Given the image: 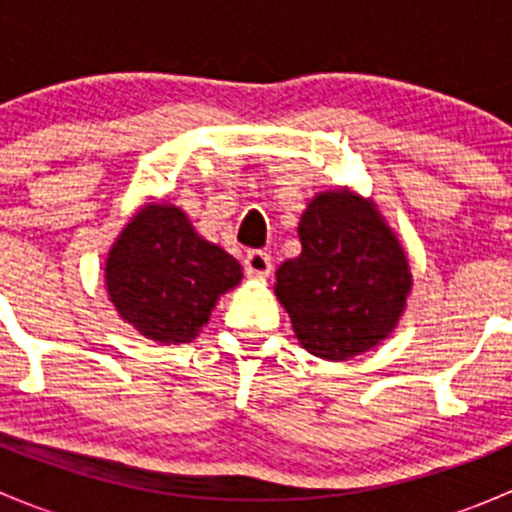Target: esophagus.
<instances>
[{
	"label": "esophagus",
	"instance_id": "34e87169",
	"mask_svg": "<svg viewBox=\"0 0 512 512\" xmlns=\"http://www.w3.org/2000/svg\"><path fill=\"white\" fill-rule=\"evenodd\" d=\"M245 272L250 277H267L272 272V257L262 250H252L245 255Z\"/></svg>",
	"mask_w": 512,
	"mask_h": 512
}]
</instances>
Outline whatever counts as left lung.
Returning <instances> with one entry per match:
<instances>
[{
    "mask_svg": "<svg viewBox=\"0 0 512 512\" xmlns=\"http://www.w3.org/2000/svg\"><path fill=\"white\" fill-rule=\"evenodd\" d=\"M302 255L277 270V299L302 347L339 361L376 347L404 312L411 272L369 200L322 193L299 220Z\"/></svg>",
    "mask_w": 512,
    "mask_h": 512,
    "instance_id": "obj_1",
    "label": "left lung"
}]
</instances>
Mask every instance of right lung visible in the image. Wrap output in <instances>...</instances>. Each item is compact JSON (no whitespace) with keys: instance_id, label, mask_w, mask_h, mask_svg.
Wrapping results in <instances>:
<instances>
[{"instance_id":"add662e5","label":"right lung","mask_w":512,"mask_h":512,"mask_svg":"<svg viewBox=\"0 0 512 512\" xmlns=\"http://www.w3.org/2000/svg\"><path fill=\"white\" fill-rule=\"evenodd\" d=\"M240 277L235 257L198 237L183 210L170 205L143 208L106 262L118 314L160 344L190 342Z\"/></svg>"}]
</instances>
